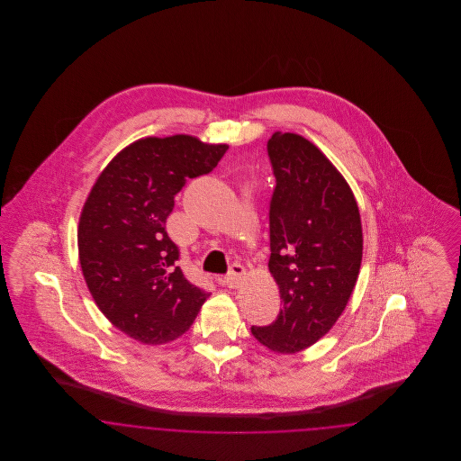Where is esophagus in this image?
<instances>
[{
  "label": "esophagus",
  "instance_id": "esophagus-1",
  "mask_svg": "<svg viewBox=\"0 0 461 461\" xmlns=\"http://www.w3.org/2000/svg\"><path fill=\"white\" fill-rule=\"evenodd\" d=\"M245 276V269L241 264H233L230 273L224 276V284L230 286V288H235V286L240 285L241 280Z\"/></svg>",
  "mask_w": 461,
  "mask_h": 461
}]
</instances>
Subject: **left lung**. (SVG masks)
<instances>
[{
    "instance_id": "8db88e82",
    "label": "left lung",
    "mask_w": 461,
    "mask_h": 461,
    "mask_svg": "<svg viewBox=\"0 0 461 461\" xmlns=\"http://www.w3.org/2000/svg\"><path fill=\"white\" fill-rule=\"evenodd\" d=\"M267 155L276 177L267 266L282 309L269 327H252V335L271 351L295 354L327 335L348 306L363 259V228L351 186L314 143L276 131Z\"/></svg>"
}]
</instances>
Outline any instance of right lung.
Instances as JSON below:
<instances>
[{
    "label": "right lung",
    "mask_w": 461,
    "mask_h": 461,
    "mask_svg": "<svg viewBox=\"0 0 461 461\" xmlns=\"http://www.w3.org/2000/svg\"><path fill=\"white\" fill-rule=\"evenodd\" d=\"M226 150L190 134L136 140L110 160L83 205L77 249L86 285L110 323L141 344L181 337L209 297L176 266L166 220L186 179L211 173Z\"/></svg>",
    "instance_id": "right-lung-1"
}]
</instances>
